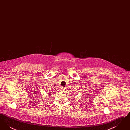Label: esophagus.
<instances>
[{"label":"esophagus","instance_id":"obj_1","mask_svg":"<svg viewBox=\"0 0 130 130\" xmlns=\"http://www.w3.org/2000/svg\"><path fill=\"white\" fill-rule=\"evenodd\" d=\"M61 89H62V88H61Z\"/></svg>","mask_w":130,"mask_h":130}]
</instances>
